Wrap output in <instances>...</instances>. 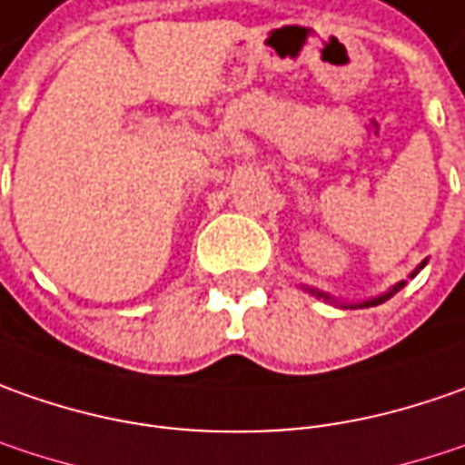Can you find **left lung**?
Listing matches in <instances>:
<instances>
[{"mask_svg":"<svg viewBox=\"0 0 465 465\" xmlns=\"http://www.w3.org/2000/svg\"><path fill=\"white\" fill-rule=\"evenodd\" d=\"M420 267H424V262L420 264ZM414 275H417V272H414ZM414 275H411V278H414ZM399 288H404V282H399V285H396V288H393L391 293H386V296L373 298V301H365V303H355V306H350V309H368V306H378V303H383V301H386V298H391L393 293H396V291H399ZM312 293H316V296H319V298H329V296H324V293H319V291H312Z\"/></svg>","mask_w":465,"mask_h":465,"instance_id":"1","label":"left lung"}]
</instances>
